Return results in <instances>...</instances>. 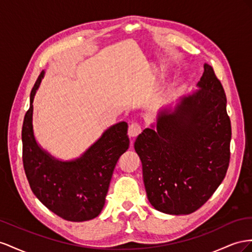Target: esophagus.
<instances>
[{"mask_svg":"<svg viewBox=\"0 0 252 252\" xmlns=\"http://www.w3.org/2000/svg\"><path fill=\"white\" fill-rule=\"evenodd\" d=\"M140 132L141 126L140 125L136 124V122H133V124H131L130 126H128V135H130V137H135V136H137Z\"/></svg>","mask_w":252,"mask_h":252,"instance_id":"1","label":"esophagus"}]
</instances>
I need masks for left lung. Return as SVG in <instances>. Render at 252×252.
<instances>
[{
  "mask_svg": "<svg viewBox=\"0 0 252 252\" xmlns=\"http://www.w3.org/2000/svg\"><path fill=\"white\" fill-rule=\"evenodd\" d=\"M196 91L163 106L134 148L142 164L147 196L156 210L190 214L224 179L230 159L231 125L224 89L209 64Z\"/></svg>",
  "mask_w": 252,
  "mask_h": 252,
  "instance_id": "left-lung-1",
  "label": "left lung"
}]
</instances>
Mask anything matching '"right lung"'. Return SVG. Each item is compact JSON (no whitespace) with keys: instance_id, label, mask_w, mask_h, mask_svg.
<instances>
[{"instance_id":"1","label":"right lung","mask_w":252,"mask_h":252,"mask_svg":"<svg viewBox=\"0 0 252 252\" xmlns=\"http://www.w3.org/2000/svg\"><path fill=\"white\" fill-rule=\"evenodd\" d=\"M44 75L43 70L33 85L23 121L25 174L34 195L50 211L70 221L90 220L103 209L115 166L130 146L127 124L120 121L106 128L75 159H58L39 145L33 133L32 103Z\"/></svg>"}]
</instances>
